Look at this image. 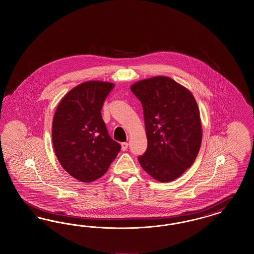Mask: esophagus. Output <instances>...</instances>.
Here are the masks:
<instances>
[{
    "instance_id": "obj_1",
    "label": "esophagus",
    "mask_w": 254,
    "mask_h": 254,
    "mask_svg": "<svg viewBox=\"0 0 254 254\" xmlns=\"http://www.w3.org/2000/svg\"><path fill=\"white\" fill-rule=\"evenodd\" d=\"M127 147H128V144L127 143H122V150L123 151H126L127 149Z\"/></svg>"
}]
</instances>
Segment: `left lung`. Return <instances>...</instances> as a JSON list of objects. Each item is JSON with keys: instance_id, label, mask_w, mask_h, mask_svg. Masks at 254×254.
Returning <instances> with one entry per match:
<instances>
[{"instance_id": "8db88e82", "label": "left lung", "mask_w": 254, "mask_h": 254, "mask_svg": "<svg viewBox=\"0 0 254 254\" xmlns=\"http://www.w3.org/2000/svg\"><path fill=\"white\" fill-rule=\"evenodd\" d=\"M143 106L147 148L138 157L155 180L170 182L190 169L202 142V126L191 92L172 79L157 76L130 87Z\"/></svg>"}]
</instances>
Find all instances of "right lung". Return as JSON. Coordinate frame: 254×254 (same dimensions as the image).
<instances>
[{
	"label": "right lung",
	"instance_id": "add662e5",
	"mask_svg": "<svg viewBox=\"0 0 254 254\" xmlns=\"http://www.w3.org/2000/svg\"><path fill=\"white\" fill-rule=\"evenodd\" d=\"M114 85L88 81L71 89L56 109L52 142L61 166L75 179L102 177L121 150L109 136L101 110Z\"/></svg>",
	"mask_w": 254,
	"mask_h": 254
}]
</instances>
